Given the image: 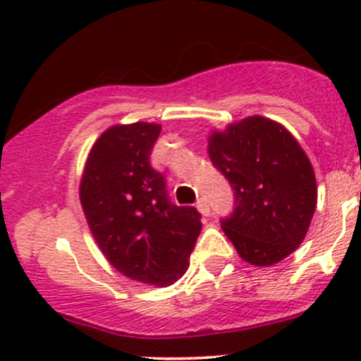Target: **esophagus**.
I'll return each mask as SVG.
<instances>
[{
	"instance_id": "34e87169",
	"label": "esophagus",
	"mask_w": 361,
	"mask_h": 361,
	"mask_svg": "<svg viewBox=\"0 0 361 361\" xmlns=\"http://www.w3.org/2000/svg\"><path fill=\"white\" fill-rule=\"evenodd\" d=\"M195 207H197V209H199V213L204 214V216H209L211 209H209V206H207L206 199H199L197 204H195Z\"/></svg>"
}]
</instances>
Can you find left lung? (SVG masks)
<instances>
[{"label":"left lung","mask_w":361,"mask_h":361,"mask_svg":"<svg viewBox=\"0 0 361 361\" xmlns=\"http://www.w3.org/2000/svg\"><path fill=\"white\" fill-rule=\"evenodd\" d=\"M207 154L234 188L235 207L221 228L239 257L267 267L293 253L318 201L314 171L297 140L255 115L211 134Z\"/></svg>","instance_id":"left-lung-1"}]
</instances>
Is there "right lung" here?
Returning a JSON list of instances; mask_svg holds the SVG:
<instances>
[{
    "label": "right lung",
    "instance_id": "add662e5",
    "mask_svg": "<svg viewBox=\"0 0 361 361\" xmlns=\"http://www.w3.org/2000/svg\"><path fill=\"white\" fill-rule=\"evenodd\" d=\"M159 123L104 130L80 181L87 224L108 262L134 281L169 286L188 269L201 213L169 201L166 178L150 166Z\"/></svg>",
    "mask_w": 361,
    "mask_h": 361
}]
</instances>
